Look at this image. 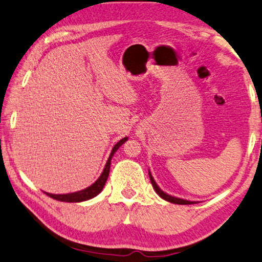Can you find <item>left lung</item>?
I'll return each mask as SVG.
<instances>
[{
  "mask_svg": "<svg viewBox=\"0 0 262 262\" xmlns=\"http://www.w3.org/2000/svg\"><path fill=\"white\" fill-rule=\"evenodd\" d=\"M149 177H150V182H151V184L154 186V189H155V191L157 192V194H159L161 198L165 199V201H168L170 203H173V204H181V205H190V204H196V203H197V202H190V201H185V199H181V198L170 196V194L163 192V191H162L159 188V185H157L156 182L154 181V178H152L150 172H149Z\"/></svg>",
  "mask_w": 262,
  "mask_h": 262,
  "instance_id": "1",
  "label": "left lung"
}]
</instances>
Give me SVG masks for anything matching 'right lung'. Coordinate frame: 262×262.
Segmentation results:
<instances>
[{
	"instance_id": "1",
	"label": "right lung",
	"mask_w": 262,
	"mask_h": 262,
	"mask_svg": "<svg viewBox=\"0 0 262 262\" xmlns=\"http://www.w3.org/2000/svg\"><path fill=\"white\" fill-rule=\"evenodd\" d=\"M128 140V138H123L122 140H120L118 143L115 144L114 148L112 149V152L108 157V161H107V163L105 165V169H103L102 173L100 175V177L98 178L97 181L94 182V183L89 186V188H86L81 191H78V192H73V193H66V194H53V193H48L49 197H51L53 199H56V201H60V202H68V203H78V202H84L87 201V199H91L97 196L102 191L103 185H105L107 178H108L110 175V168H111V160L112 157H113L114 152L118 150L119 147H121L122 144L126 142Z\"/></svg>"
}]
</instances>
